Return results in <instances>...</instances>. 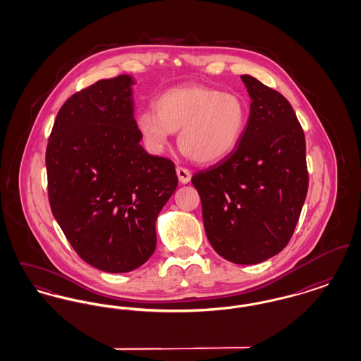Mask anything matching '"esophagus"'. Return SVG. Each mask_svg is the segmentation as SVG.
Wrapping results in <instances>:
<instances>
[{"mask_svg": "<svg viewBox=\"0 0 361 361\" xmlns=\"http://www.w3.org/2000/svg\"><path fill=\"white\" fill-rule=\"evenodd\" d=\"M176 173H177V177H178V180H180L181 184H188L189 181H190L192 173L189 172L188 169L181 168V166H177Z\"/></svg>", "mask_w": 361, "mask_h": 361, "instance_id": "obj_1", "label": "esophagus"}]
</instances>
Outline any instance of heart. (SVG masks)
<instances>
[{"label": "heart", "instance_id": "b5f03b06", "mask_svg": "<svg viewBox=\"0 0 361 361\" xmlns=\"http://www.w3.org/2000/svg\"><path fill=\"white\" fill-rule=\"evenodd\" d=\"M246 121L247 108L238 94L204 85L172 87L155 100L154 111H140L135 119L150 152L162 153L178 131V146L199 164H215L231 154Z\"/></svg>", "mask_w": 361, "mask_h": 361}]
</instances>
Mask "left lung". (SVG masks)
Segmentation results:
<instances>
[{
    "label": "left lung",
    "mask_w": 361,
    "mask_h": 361,
    "mask_svg": "<svg viewBox=\"0 0 361 361\" xmlns=\"http://www.w3.org/2000/svg\"><path fill=\"white\" fill-rule=\"evenodd\" d=\"M250 115L230 155L193 174L207 238L224 259L252 265L280 253L305 204L309 173L303 130L288 100L252 75Z\"/></svg>",
    "instance_id": "left-lung-1"
}]
</instances>
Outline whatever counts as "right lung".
<instances>
[{
    "label": "right lung",
    "mask_w": 361,
    "mask_h": 361,
    "mask_svg": "<svg viewBox=\"0 0 361 361\" xmlns=\"http://www.w3.org/2000/svg\"><path fill=\"white\" fill-rule=\"evenodd\" d=\"M134 84L121 74L73 94L46 152L54 218L77 255L109 274L152 257L157 216L178 184L172 161L139 143Z\"/></svg>",
    "instance_id": "obj_1"
}]
</instances>
